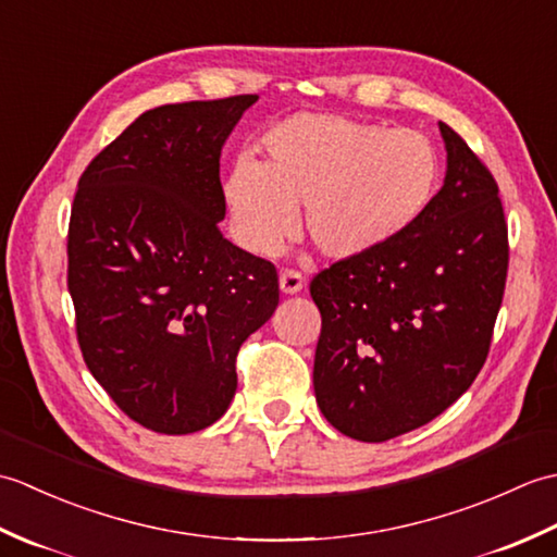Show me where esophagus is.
Listing matches in <instances>:
<instances>
[{"instance_id":"obj_1","label":"esophagus","mask_w":557,"mask_h":557,"mask_svg":"<svg viewBox=\"0 0 557 557\" xmlns=\"http://www.w3.org/2000/svg\"><path fill=\"white\" fill-rule=\"evenodd\" d=\"M306 285V277L299 270H282L280 272V289L282 294H297Z\"/></svg>"}]
</instances>
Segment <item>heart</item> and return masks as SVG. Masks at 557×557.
<instances>
[{
	"mask_svg": "<svg viewBox=\"0 0 557 557\" xmlns=\"http://www.w3.org/2000/svg\"><path fill=\"white\" fill-rule=\"evenodd\" d=\"M265 160L242 158L224 184L239 239L272 256L299 230L327 258L393 244L431 210L443 184L433 138L339 114L304 112L272 126Z\"/></svg>",
	"mask_w": 557,
	"mask_h": 557,
	"instance_id": "heart-1",
	"label": "heart"
}]
</instances>
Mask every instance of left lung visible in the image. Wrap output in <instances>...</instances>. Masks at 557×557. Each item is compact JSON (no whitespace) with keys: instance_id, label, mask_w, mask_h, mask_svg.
Segmentation results:
<instances>
[{"instance_id":"8db88e82","label":"left lung","mask_w":557,"mask_h":557,"mask_svg":"<svg viewBox=\"0 0 557 557\" xmlns=\"http://www.w3.org/2000/svg\"><path fill=\"white\" fill-rule=\"evenodd\" d=\"M445 184L393 244L337 260L311 280L323 327L313 361L323 417L354 441L383 443L433 421L486 363L507 260L498 184L441 122Z\"/></svg>"}]
</instances>
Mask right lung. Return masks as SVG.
Instances as JSON below:
<instances>
[{"label":"right lung","instance_id":"obj_1","mask_svg":"<svg viewBox=\"0 0 557 557\" xmlns=\"http://www.w3.org/2000/svg\"><path fill=\"white\" fill-rule=\"evenodd\" d=\"M258 96L148 110L90 160L69 220V294L92 377L168 435L215 423L236 354L280 304L277 270L220 232V152Z\"/></svg>","mask_w":557,"mask_h":557}]
</instances>
